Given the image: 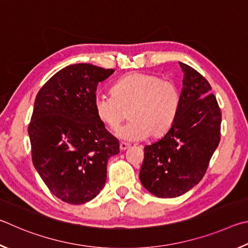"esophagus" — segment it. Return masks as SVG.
Returning <instances> with one entry per match:
<instances>
[{"instance_id":"1","label":"esophagus","mask_w":248,"mask_h":248,"mask_svg":"<svg viewBox=\"0 0 248 248\" xmlns=\"http://www.w3.org/2000/svg\"><path fill=\"white\" fill-rule=\"evenodd\" d=\"M129 147H131V145L126 144V142H121V144H120V149H121V151H125L126 149H128Z\"/></svg>"}]
</instances>
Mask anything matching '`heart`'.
<instances>
[{
  "label": "heart",
  "instance_id": "1",
  "mask_svg": "<svg viewBox=\"0 0 248 248\" xmlns=\"http://www.w3.org/2000/svg\"><path fill=\"white\" fill-rule=\"evenodd\" d=\"M111 94L94 95V114L107 127L116 129L128 111L131 121L116 132L123 140L137 141L149 135H164L180 110L181 93L177 86L153 74L124 75L113 84Z\"/></svg>",
  "mask_w": 248,
  "mask_h": 248
}]
</instances>
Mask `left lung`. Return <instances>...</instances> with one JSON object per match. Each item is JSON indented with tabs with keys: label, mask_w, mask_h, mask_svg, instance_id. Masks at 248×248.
Wrapping results in <instances>:
<instances>
[{
	"label": "left lung",
	"mask_w": 248,
	"mask_h": 248,
	"mask_svg": "<svg viewBox=\"0 0 248 248\" xmlns=\"http://www.w3.org/2000/svg\"><path fill=\"white\" fill-rule=\"evenodd\" d=\"M184 73L175 122L164 135L146 146L140 179L160 198L188 192L205 175L220 141L221 111L211 86L196 69L181 63Z\"/></svg>",
	"instance_id": "obj_1"
}]
</instances>
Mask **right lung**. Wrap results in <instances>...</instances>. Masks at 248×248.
<instances>
[{
    "instance_id": "right-lung-1",
    "label": "right lung",
    "mask_w": 248,
    "mask_h": 248,
    "mask_svg": "<svg viewBox=\"0 0 248 248\" xmlns=\"http://www.w3.org/2000/svg\"><path fill=\"white\" fill-rule=\"evenodd\" d=\"M113 73L93 64L68 65L34 100L28 126L33 167L50 192L67 203L97 196L106 184L108 158L120 153L119 140L93 110L98 84Z\"/></svg>"
}]
</instances>
